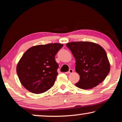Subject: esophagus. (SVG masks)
Wrapping results in <instances>:
<instances>
[{
    "label": "esophagus",
    "mask_w": 122,
    "mask_h": 122,
    "mask_svg": "<svg viewBox=\"0 0 122 122\" xmlns=\"http://www.w3.org/2000/svg\"><path fill=\"white\" fill-rule=\"evenodd\" d=\"M73 72V70L72 69H70L69 70V71H68V72H66V73H69V74H71V73H72Z\"/></svg>",
    "instance_id": "1"
}]
</instances>
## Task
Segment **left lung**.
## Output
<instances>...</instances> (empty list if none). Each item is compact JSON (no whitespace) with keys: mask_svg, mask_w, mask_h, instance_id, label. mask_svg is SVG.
Segmentation results:
<instances>
[{"mask_svg":"<svg viewBox=\"0 0 122 122\" xmlns=\"http://www.w3.org/2000/svg\"><path fill=\"white\" fill-rule=\"evenodd\" d=\"M66 46L76 59V71L80 79L77 87L89 89L104 81L110 71V64L105 50L90 41H73Z\"/></svg>","mask_w":122,"mask_h":122,"instance_id":"left-lung-1","label":"left lung"}]
</instances>
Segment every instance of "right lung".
Instances as JSON below:
<instances>
[{"label": "right lung", "mask_w": 122, "mask_h": 122, "mask_svg": "<svg viewBox=\"0 0 122 122\" xmlns=\"http://www.w3.org/2000/svg\"><path fill=\"white\" fill-rule=\"evenodd\" d=\"M63 46L59 43L38 45L24 53L16 66L18 78L24 88L40 94L52 87L59 67L55 56Z\"/></svg>", "instance_id": "right-lung-1"}]
</instances>
